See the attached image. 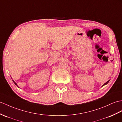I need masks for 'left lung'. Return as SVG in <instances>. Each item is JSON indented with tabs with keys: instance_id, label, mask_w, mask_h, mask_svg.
I'll list each match as a JSON object with an SVG mask.
<instances>
[{
	"instance_id": "8db88e82",
	"label": "left lung",
	"mask_w": 122,
	"mask_h": 122,
	"mask_svg": "<svg viewBox=\"0 0 122 122\" xmlns=\"http://www.w3.org/2000/svg\"><path fill=\"white\" fill-rule=\"evenodd\" d=\"M109 81H110V80H109V81H107L106 83H104V84L103 85V86H104V85H107V83H109Z\"/></svg>"
}]
</instances>
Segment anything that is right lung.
<instances>
[{
	"label": "right lung",
	"instance_id": "right-lung-1",
	"mask_svg": "<svg viewBox=\"0 0 122 122\" xmlns=\"http://www.w3.org/2000/svg\"><path fill=\"white\" fill-rule=\"evenodd\" d=\"M13 81V82H14V83H15V85H16V86H18V85H17V84H16V83H15V81Z\"/></svg>",
	"mask_w": 122,
	"mask_h": 122
}]
</instances>
